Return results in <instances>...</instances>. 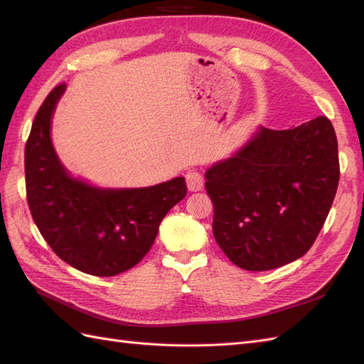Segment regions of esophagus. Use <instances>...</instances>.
I'll return each mask as SVG.
<instances>
[{
	"instance_id": "obj_1",
	"label": "esophagus",
	"mask_w": 364,
	"mask_h": 364,
	"mask_svg": "<svg viewBox=\"0 0 364 364\" xmlns=\"http://www.w3.org/2000/svg\"><path fill=\"white\" fill-rule=\"evenodd\" d=\"M186 186H188L190 191H199L203 186V176L197 170H190L185 176Z\"/></svg>"
}]
</instances>
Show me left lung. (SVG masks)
I'll return each mask as SVG.
<instances>
[{"label": "left lung", "instance_id": "obj_1", "mask_svg": "<svg viewBox=\"0 0 364 364\" xmlns=\"http://www.w3.org/2000/svg\"><path fill=\"white\" fill-rule=\"evenodd\" d=\"M213 232L235 266L264 272L310 250L337 193V136L326 117L294 129L259 127L205 174Z\"/></svg>", "mask_w": 364, "mask_h": 364}]
</instances>
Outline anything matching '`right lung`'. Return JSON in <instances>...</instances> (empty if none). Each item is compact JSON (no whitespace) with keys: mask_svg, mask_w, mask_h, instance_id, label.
Segmentation results:
<instances>
[{"mask_svg":"<svg viewBox=\"0 0 364 364\" xmlns=\"http://www.w3.org/2000/svg\"><path fill=\"white\" fill-rule=\"evenodd\" d=\"M65 86L47 95L26 144L33 220L56 255L94 277H115L146 257L162 218L186 196L183 178L146 188L105 190L74 179L51 144V117Z\"/></svg>","mask_w":364,"mask_h":364,"instance_id":"right-lung-1","label":"right lung"}]
</instances>
